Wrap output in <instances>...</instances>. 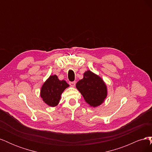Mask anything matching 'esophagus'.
I'll use <instances>...</instances> for the list:
<instances>
[{
    "label": "esophagus",
    "instance_id": "obj_1",
    "mask_svg": "<svg viewBox=\"0 0 152 152\" xmlns=\"http://www.w3.org/2000/svg\"><path fill=\"white\" fill-rule=\"evenodd\" d=\"M75 84H76V82L74 81V82H69V84H70L72 87H75Z\"/></svg>",
    "mask_w": 152,
    "mask_h": 152
}]
</instances>
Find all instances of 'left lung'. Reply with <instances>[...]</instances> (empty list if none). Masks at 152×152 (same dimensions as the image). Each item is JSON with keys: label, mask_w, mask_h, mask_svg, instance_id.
I'll return each mask as SVG.
<instances>
[{"label": "left lung", "mask_w": 152, "mask_h": 152, "mask_svg": "<svg viewBox=\"0 0 152 152\" xmlns=\"http://www.w3.org/2000/svg\"><path fill=\"white\" fill-rule=\"evenodd\" d=\"M77 89L91 107L100 105L107 96V86L101 77L88 70L84 73L83 79L77 82Z\"/></svg>", "instance_id": "8db88e82"}]
</instances>
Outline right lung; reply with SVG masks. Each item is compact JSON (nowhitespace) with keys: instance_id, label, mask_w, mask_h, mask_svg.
Masks as SVG:
<instances>
[{"instance_id":"add662e5","label":"right lung","mask_w":152,"mask_h":152,"mask_svg":"<svg viewBox=\"0 0 152 152\" xmlns=\"http://www.w3.org/2000/svg\"><path fill=\"white\" fill-rule=\"evenodd\" d=\"M68 86L65 80H59L56 75L50 76L42 86L40 96L50 107H56L59 102L61 94Z\"/></svg>"}]
</instances>
